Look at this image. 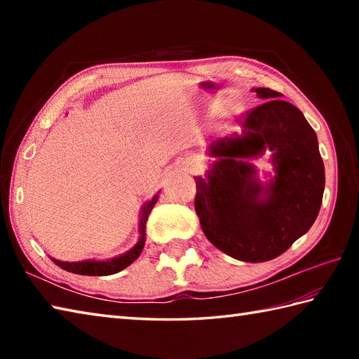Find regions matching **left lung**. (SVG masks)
<instances>
[{
  "mask_svg": "<svg viewBox=\"0 0 359 359\" xmlns=\"http://www.w3.org/2000/svg\"><path fill=\"white\" fill-rule=\"evenodd\" d=\"M262 103L239 120L241 134L208 147L212 158L196 175L194 208L207 239L243 262H265L306 234L323 203L325 171L313 128L294 104L269 88L251 89ZM272 152L273 175L261 182L251 158Z\"/></svg>",
  "mask_w": 359,
  "mask_h": 359,
  "instance_id": "obj_1",
  "label": "left lung"
}]
</instances>
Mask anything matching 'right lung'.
<instances>
[{"mask_svg": "<svg viewBox=\"0 0 359 359\" xmlns=\"http://www.w3.org/2000/svg\"><path fill=\"white\" fill-rule=\"evenodd\" d=\"M160 193V191H158ZM158 193L154 194L151 201L144 202L143 207L140 210V217H139V241H137L135 245L128 250L126 253L118 255L116 257L106 259V261H95V259H86V261H79V262H65V261H58L55 257H50L53 264H57L60 269H63L66 271H71L75 274H83V276H109V274L118 273L123 269H126L128 265H131L137 257L140 256L142 250L144 247V236H147V220L151 210L154 208V205L158 201Z\"/></svg>", "mask_w": 359, "mask_h": 359, "instance_id": "add662e5", "label": "right lung"}]
</instances>
